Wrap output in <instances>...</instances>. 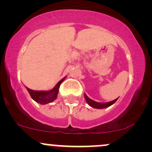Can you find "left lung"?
<instances>
[{
  "label": "left lung",
  "mask_w": 152,
  "mask_h": 152,
  "mask_svg": "<svg viewBox=\"0 0 152 152\" xmlns=\"http://www.w3.org/2000/svg\"><path fill=\"white\" fill-rule=\"evenodd\" d=\"M84 98L86 99L87 104H88L90 106H91V107L93 108H95V109H104V108H107L109 107V106H111L112 104H114L115 102L117 101V99H114V100L111 101V102H106V103H100V102H95V101L92 100V99H91L90 98H88V96H86V94H84Z\"/></svg>",
  "instance_id": "8db88e82"
}]
</instances>
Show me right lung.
<instances>
[{
	"label": "right lung",
	"mask_w": 152,
	"mask_h": 152,
	"mask_svg": "<svg viewBox=\"0 0 152 152\" xmlns=\"http://www.w3.org/2000/svg\"><path fill=\"white\" fill-rule=\"evenodd\" d=\"M65 78L66 76L63 78L61 81H59L57 84L53 87V88L50 91H34L30 89L27 87L26 88L31 95V98L34 99L35 102L41 104H46L48 103L53 102L54 100L56 99L58 94L59 87H60L61 83L64 81Z\"/></svg>",
	"instance_id": "right-lung-1"
}]
</instances>
